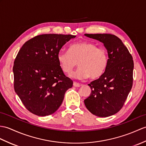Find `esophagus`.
Returning <instances> with one entry per match:
<instances>
[{
	"instance_id": "34e87169",
	"label": "esophagus",
	"mask_w": 146,
	"mask_h": 146,
	"mask_svg": "<svg viewBox=\"0 0 146 146\" xmlns=\"http://www.w3.org/2000/svg\"><path fill=\"white\" fill-rule=\"evenodd\" d=\"M73 86H75V87H80L81 86V84L77 83V82H75V81H74L73 82Z\"/></svg>"
}]
</instances>
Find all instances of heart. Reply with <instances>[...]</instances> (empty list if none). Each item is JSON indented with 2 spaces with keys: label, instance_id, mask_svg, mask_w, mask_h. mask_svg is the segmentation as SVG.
I'll return each instance as SVG.
<instances>
[{
  "label": "heart",
  "instance_id": "obj_1",
  "mask_svg": "<svg viewBox=\"0 0 146 146\" xmlns=\"http://www.w3.org/2000/svg\"><path fill=\"white\" fill-rule=\"evenodd\" d=\"M57 60L63 72L69 74L75 66L79 67L73 73L72 77L76 79H97L106 71L109 62L108 52L104 48L98 47L91 42L74 43L69 47L68 52L60 51Z\"/></svg>",
  "mask_w": 146,
  "mask_h": 146
}]
</instances>
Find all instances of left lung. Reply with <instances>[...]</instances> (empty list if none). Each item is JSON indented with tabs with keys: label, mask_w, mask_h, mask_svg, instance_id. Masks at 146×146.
Wrapping results in <instances>:
<instances>
[{
	"label": "left lung",
	"mask_w": 146,
	"mask_h": 146,
	"mask_svg": "<svg viewBox=\"0 0 146 146\" xmlns=\"http://www.w3.org/2000/svg\"><path fill=\"white\" fill-rule=\"evenodd\" d=\"M85 35L104 43L109 62L103 75L88 84L91 92L84 100V104L96 116H110L121 110L133 86V56L116 35L108 33Z\"/></svg>",
	"instance_id": "left-lung-1"
}]
</instances>
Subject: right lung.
<instances>
[{
    "instance_id": "right-lung-1",
    "label": "right lung",
    "mask_w": 146,
    "mask_h": 146,
    "mask_svg": "<svg viewBox=\"0 0 146 146\" xmlns=\"http://www.w3.org/2000/svg\"><path fill=\"white\" fill-rule=\"evenodd\" d=\"M75 36L43 34L26 42L13 66V86L26 109L39 116L52 114L62 104L73 81L57 60L62 46Z\"/></svg>"
}]
</instances>
